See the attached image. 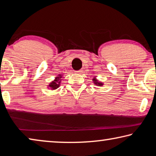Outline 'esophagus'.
I'll use <instances>...</instances> for the list:
<instances>
[{"instance_id":"1","label":"esophagus","mask_w":156,"mask_h":156,"mask_svg":"<svg viewBox=\"0 0 156 156\" xmlns=\"http://www.w3.org/2000/svg\"><path fill=\"white\" fill-rule=\"evenodd\" d=\"M75 72H76V73L81 74V73H82V72H83V70H76V71H75Z\"/></svg>"}]
</instances>
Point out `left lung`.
<instances>
[{
	"label": "left lung",
	"mask_w": 156,
	"mask_h": 156,
	"mask_svg": "<svg viewBox=\"0 0 156 156\" xmlns=\"http://www.w3.org/2000/svg\"><path fill=\"white\" fill-rule=\"evenodd\" d=\"M92 80H93V81H94V83L96 84L97 86H103V83H102L101 82H99V81H98V80H97L95 78H94Z\"/></svg>",
	"instance_id": "left-lung-1"
}]
</instances>
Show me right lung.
<instances>
[{
    "instance_id": "right-lung-1",
    "label": "right lung",
    "mask_w": 156,
    "mask_h": 156,
    "mask_svg": "<svg viewBox=\"0 0 156 156\" xmlns=\"http://www.w3.org/2000/svg\"><path fill=\"white\" fill-rule=\"evenodd\" d=\"M61 78H62V75H59L58 76H57L53 81L49 84V87L52 89V90H55L57 88H59V86L60 85V83H61Z\"/></svg>"
}]
</instances>
